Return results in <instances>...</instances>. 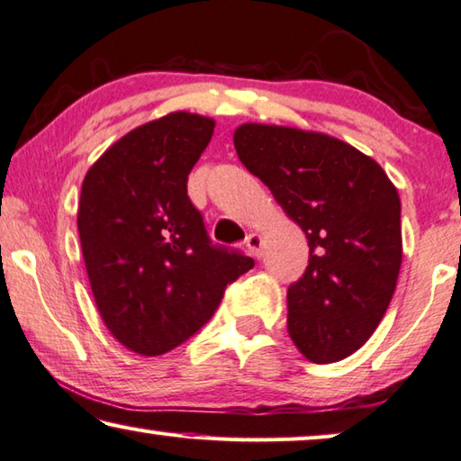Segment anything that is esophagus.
<instances>
[{
  "mask_svg": "<svg viewBox=\"0 0 461 461\" xmlns=\"http://www.w3.org/2000/svg\"><path fill=\"white\" fill-rule=\"evenodd\" d=\"M247 249L249 253L253 255V258H261V249H263V237L259 235V232H251V235H247Z\"/></svg>",
  "mask_w": 461,
  "mask_h": 461,
  "instance_id": "34e87169",
  "label": "esophagus"
}]
</instances>
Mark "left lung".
<instances>
[{
    "label": "left lung",
    "instance_id": "obj_1",
    "mask_svg": "<svg viewBox=\"0 0 461 461\" xmlns=\"http://www.w3.org/2000/svg\"><path fill=\"white\" fill-rule=\"evenodd\" d=\"M232 140L311 247L304 276L288 288L294 345L314 364L351 356L396 290L402 230L394 184L372 157L322 132L247 122Z\"/></svg>",
    "mask_w": 461,
    "mask_h": 461
}]
</instances>
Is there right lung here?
<instances>
[{"label":"right lung","instance_id":"right-lung-1","mask_svg":"<svg viewBox=\"0 0 461 461\" xmlns=\"http://www.w3.org/2000/svg\"><path fill=\"white\" fill-rule=\"evenodd\" d=\"M212 134V118L171 112L124 134L83 179L77 229L95 306L140 356L190 339L226 285L255 266L210 243L187 198V176Z\"/></svg>","mask_w":461,"mask_h":461}]
</instances>
